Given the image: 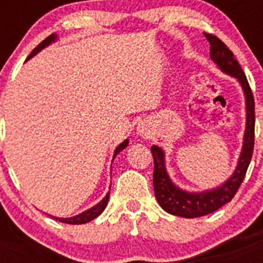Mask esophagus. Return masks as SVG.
<instances>
[{"label": "esophagus", "mask_w": 263, "mask_h": 263, "mask_svg": "<svg viewBox=\"0 0 263 263\" xmlns=\"http://www.w3.org/2000/svg\"><path fill=\"white\" fill-rule=\"evenodd\" d=\"M138 130H139V134H141V136H143V134H146V133H143V132H145V130L141 129V127H138Z\"/></svg>", "instance_id": "1"}]
</instances>
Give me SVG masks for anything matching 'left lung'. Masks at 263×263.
<instances>
[{"instance_id":"1","label":"left lung","mask_w":263,"mask_h":263,"mask_svg":"<svg viewBox=\"0 0 263 263\" xmlns=\"http://www.w3.org/2000/svg\"><path fill=\"white\" fill-rule=\"evenodd\" d=\"M204 35L211 45V59L222 72L236 78L242 87L246 100V129L243 136L242 152L233 175L220 187L213 188L211 191L197 192V194L183 191L171 182L164 167L163 150L158 146H152V154L154 158L153 182H154V192L158 203L166 212L185 218L210 215L233 199L245 178L254 148V97L248 79L241 68L240 63L237 62L233 52L227 47L224 42L220 41L213 34H204Z\"/></svg>"}]
</instances>
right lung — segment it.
<instances>
[{"label":"right lung","mask_w":263,"mask_h":263,"mask_svg":"<svg viewBox=\"0 0 263 263\" xmlns=\"http://www.w3.org/2000/svg\"><path fill=\"white\" fill-rule=\"evenodd\" d=\"M55 41H57V35H55V34H51L50 36H47L45 41L41 42V43H39V45L31 51V53H30L27 59H30V58H32L34 55H36L39 51L43 50L45 47H47L48 45H51V43H52V42H55ZM127 145H129V141H127V139H125L124 142L121 143V145H118L117 148L115 150V155H113V159H115L116 155H117L120 152H122V150H124V148L126 147ZM108 200H109V192L106 194V196L104 197L103 200L100 201V203H97L96 205L92 206V208H89V210L84 211V212L80 213V215H76V216H73V217H68V218L53 217V216H51V217L55 218V220H58V221H60V222H66V224H72V225L85 224V222H89L90 220H93V218H96L97 216L103 213V211L105 210L106 204H108Z\"/></svg>","instance_id":"obj_1"}]
</instances>
